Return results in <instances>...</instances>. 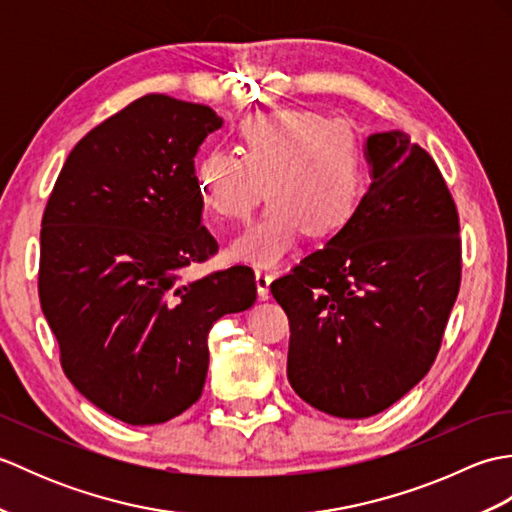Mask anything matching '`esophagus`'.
Returning a JSON list of instances; mask_svg holds the SVG:
<instances>
[{"label":"esophagus","mask_w":512,"mask_h":512,"mask_svg":"<svg viewBox=\"0 0 512 512\" xmlns=\"http://www.w3.org/2000/svg\"><path fill=\"white\" fill-rule=\"evenodd\" d=\"M270 281L273 275L266 273V270H255V284H257V295L259 299H270Z\"/></svg>","instance_id":"34e87169"}]
</instances>
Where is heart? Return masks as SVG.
<instances>
[{
	"label": "heart",
	"instance_id": "heart-1",
	"mask_svg": "<svg viewBox=\"0 0 512 512\" xmlns=\"http://www.w3.org/2000/svg\"><path fill=\"white\" fill-rule=\"evenodd\" d=\"M235 140L239 156L206 151L193 167L198 198L217 220L244 222L264 193L270 200L228 246V259L277 266L306 231L325 239L352 222L365 189L363 143L352 123L310 110L264 112L246 118Z\"/></svg>",
	"mask_w": 512,
	"mask_h": 512
}]
</instances>
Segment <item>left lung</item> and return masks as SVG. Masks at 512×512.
Listing matches in <instances>:
<instances>
[{
  "label": "left lung",
  "mask_w": 512,
  "mask_h": 512,
  "mask_svg": "<svg viewBox=\"0 0 512 512\" xmlns=\"http://www.w3.org/2000/svg\"><path fill=\"white\" fill-rule=\"evenodd\" d=\"M369 189L341 233L270 292L288 314V380L314 409L369 418L436 361L458 299V209L433 158L405 132L365 143Z\"/></svg>",
  "instance_id": "1"
}]
</instances>
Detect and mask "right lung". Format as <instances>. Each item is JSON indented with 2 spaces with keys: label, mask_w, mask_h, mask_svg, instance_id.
<instances>
[{
  "label": "right lung",
  "mask_w": 512,
  "mask_h": 512,
  "mask_svg": "<svg viewBox=\"0 0 512 512\" xmlns=\"http://www.w3.org/2000/svg\"><path fill=\"white\" fill-rule=\"evenodd\" d=\"M222 123L206 105L147 94L76 143L43 211L39 299L61 367L127 424L187 411L213 323L257 299L246 266L184 277L217 250L193 167Z\"/></svg>",
  "instance_id": "add662e5"
}]
</instances>
